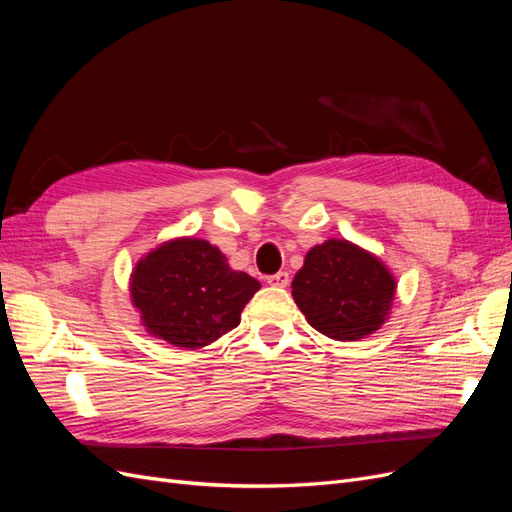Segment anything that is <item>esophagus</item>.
<instances>
[{"label": "esophagus", "instance_id": "1", "mask_svg": "<svg viewBox=\"0 0 512 512\" xmlns=\"http://www.w3.org/2000/svg\"><path fill=\"white\" fill-rule=\"evenodd\" d=\"M288 282H290V275H288L286 271H280V273H275V275H269V277H267V284H271V286L284 288V286H288Z\"/></svg>", "mask_w": 512, "mask_h": 512}]
</instances>
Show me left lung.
<instances>
[{
    "instance_id": "8db88e82",
    "label": "left lung",
    "mask_w": 512,
    "mask_h": 512,
    "mask_svg": "<svg viewBox=\"0 0 512 512\" xmlns=\"http://www.w3.org/2000/svg\"><path fill=\"white\" fill-rule=\"evenodd\" d=\"M393 294L395 280L382 262L342 239L312 247L292 280V297L307 322L339 342L378 331Z\"/></svg>"
}]
</instances>
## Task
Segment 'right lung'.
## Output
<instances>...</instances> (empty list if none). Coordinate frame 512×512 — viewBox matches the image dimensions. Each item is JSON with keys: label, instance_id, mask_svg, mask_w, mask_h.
<instances>
[{"label": "right lung", "instance_id": "right-lung-1", "mask_svg": "<svg viewBox=\"0 0 512 512\" xmlns=\"http://www.w3.org/2000/svg\"><path fill=\"white\" fill-rule=\"evenodd\" d=\"M258 288L203 239L168 241L132 273V299L147 331L179 348H203L235 329Z\"/></svg>", "mask_w": 512, "mask_h": 512}]
</instances>
